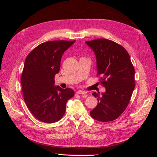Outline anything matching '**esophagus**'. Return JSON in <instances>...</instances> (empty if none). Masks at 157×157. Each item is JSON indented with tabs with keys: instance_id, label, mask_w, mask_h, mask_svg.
<instances>
[{
	"instance_id": "esophagus-1",
	"label": "esophagus",
	"mask_w": 157,
	"mask_h": 157,
	"mask_svg": "<svg viewBox=\"0 0 157 157\" xmlns=\"http://www.w3.org/2000/svg\"><path fill=\"white\" fill-rule=\"evenodd\" d=\"M77 93L78 94H86V92L82 91V90H78V91L77 92Z\"/></svg>"
}]
</instances>
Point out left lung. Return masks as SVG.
Here are the masks:
<instances>
[{
	"label": "left lung",
	"mask_w": 157,
	"mask_h": 157,
	"mask_svg": "<svg viewBox=\"0 0 157 157\" xmlns=\"http://www.w3.org/2000/svg\"><path fill=\"white\" fill-rule=\"evenodd\" d=\"M96 58L97 75L105 92H94L98 105L90 114L100 122L113 121L119 117L130 102L135 87V71L124 47L105 39L86 41Z\"/></svg>",
	"instance_id": "obj_1"
}]
</instances>
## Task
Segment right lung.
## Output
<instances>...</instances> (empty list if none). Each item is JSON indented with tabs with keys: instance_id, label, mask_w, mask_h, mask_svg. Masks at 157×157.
Here are the masks:
<instances>
[{
	"instance_id": "obj_1",
	"label": "right lung",
	"mask_w": 157,
	"mask_h": 157,
	"mask_svg": "<svg viewBox=\"0 0 157 157\" xmlns=\"http://www.w3.org/2000/svg\"><path fill=\"white\" fill-rule=\"evenodd\" d=\"M75 40H52L33 49L25 59L21 78L26 105L36 119L45 123L59 121L66 103L73 98L72 89L55 86L54 77L60 69L64 52Z\"/></svg>"
}]
</instances>
